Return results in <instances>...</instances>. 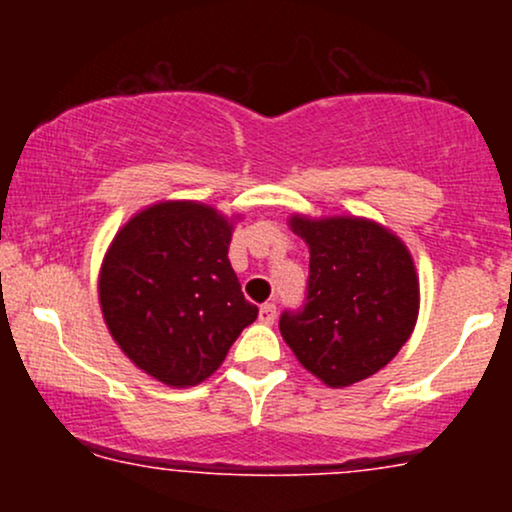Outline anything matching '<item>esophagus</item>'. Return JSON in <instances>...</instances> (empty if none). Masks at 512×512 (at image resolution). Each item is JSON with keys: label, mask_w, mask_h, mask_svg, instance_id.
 <instances>
[{"label": "esophagus", "mask_w": 512, "mask_h": 512, "mask_svg": "<svg viewBox=\"0 0 512 512\" xmlns=\"http://www.w3.org/2000/svg\"><path fill=\"white\" fill-rule=\"evenodd\" d=\"M274 320H276V305L264 303L260 308V322H264V325H274Z\"/></svg>", "instance_id": "1"}]
</instances>
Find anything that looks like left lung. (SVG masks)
<instances>
[{"instance_id": "8db88e82", "label": "left lung", "mask_w": 512, "mask_h": 512, "mask_svg": "<svg viewBox=\"0 0 512 512\" xmlns=\"http://www.w3.org/2000/svg\"><path fill=\"white\" fill-rule=\"evenodd\" d=\"M310 250L308 298L279 330L327 387L370 378L399 354L419 317V274L404 240L366 216L291 214Z\"/></svg>"}]
</instances>
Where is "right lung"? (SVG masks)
<instances>
[{
    "label": "right lung",
    "mask_w": 512,
    "mask_h": 512,
    "mask_svg": "<svg viewBox=\"0 0 512 512\" xmlns=\"http://www.w3.org/2000/svg\"><path fill=\"white\" fill-rule=\"evenodd\" d=\"M240 216L195 199H163L137 211L105 250L98 272L105 327L158 383L207 380L257 320L228 260Z\"/></svg>",
    "instance_id": "right-lung-1"
}]
</instances>
